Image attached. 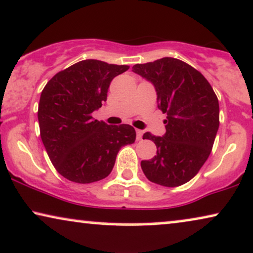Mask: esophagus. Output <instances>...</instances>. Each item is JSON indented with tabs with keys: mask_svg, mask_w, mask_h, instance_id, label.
<instances>
[{
	"mask_svg": "<svg viewBox=\"0 0 253 253\" xmlns=\"http://www.w3.org/2000/svg\"><path fill=\"white\" fill-rule=\"evenodd\" d=\"M142 135H144V130L136 129V140H141Z\"/></svg>",
	"mask_w": 253,
	"mask_h": 253,
	"instance_id": "obj_1",
	"label": "esophagus"
}]
</instances>
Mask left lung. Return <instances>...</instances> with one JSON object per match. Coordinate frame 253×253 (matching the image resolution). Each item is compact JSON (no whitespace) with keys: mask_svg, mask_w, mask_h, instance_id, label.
I'll return each mask as SVG.
<instances>
[{"mask_svg":"<svg viewBox=\"0 0 253 253\" xmlns=\"http://www.w3.org/2000/svg\"><path fill=\"white\" fill-rule=\"evenodd\" d=\"M132 71L153 84L158 107L167 114L165 134L142 136L157 146V156L141 161L142 172L154 184L180 186L211 153L219 128L217 95L202 73L173 57L134 65Z\"/></svg>","mask_w":253,"mask_h":253,"instance_id":"8db88e82","label":"left lung"}]
</instances>
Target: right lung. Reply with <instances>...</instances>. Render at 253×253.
Listing matches in <instances>:
<instances>
[{"mask_svg":"<svg viewBox=\"0 0 253 253\" xmlns=\"http://www.w3.org/2000/svg\"><path fill=\"white\" fill-rule=\"evenodd\" d=\"M128 66L84 60L48 81L39 103V126L48 157L68 180L90 184L109 175L118 152L135 141L129 125L109 126L92 117L107 100L111 81Z\"/></svg>","mask_w":253,"mask_h":253,"instance_id":"obj_1","label":"right lung"}]
</instances>
